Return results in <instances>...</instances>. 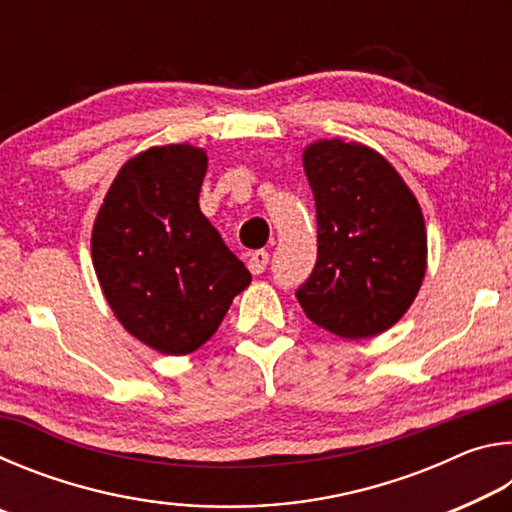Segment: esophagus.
<instances>
[{
  "label": "esophagus",
  "mask_w": 512,
  "mask_h": 512,
  "mask_svg": "<svg viewBox=\"0 0 512 512\" xmlns=\"http://www.w3.org/2000/svg\"><path fill=\"white\" fill-rule=\"evenodd\" d=\"M268 259H271V255H268L266 250H255V253L248 257V268H250V273H253V275L264 273V271H266V266H268Z\"/></svg>",
  "instance_id": "obj_1"
}]
</instances>
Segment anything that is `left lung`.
<instances>
[{
	"label": "left lung",
	"instance_id": "left-lung-1",
	"mask_svg": "<svg viewBox=\"0 0 512 512\" xmlns=\"http://www.w3.org/2000/svg\"><path fill=\"white\" fill-rule=\"evenodd\" d=\"M302 164L316 201L318 257L296 291L300 307L343 339L386 332L411 307L427 271L420 203L370 146L318 140Z\"/></svg>",
	"mask_w": 512,
	"mask_h": 512
}]
</instances>
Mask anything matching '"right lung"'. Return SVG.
Returning <instances> with one entry per match:
<instances>
[{"label": "right lung", "instance_id": "add662e5", "mask_svg": "<svg viewBox=\"0 0 512 512\" xmlns=\"http://www.w3.org/2000/svg\"><path fill=\"white\" fill-rule=\"evenodd\" d=\"M207 155L192 144L137 153L112 180L92 228V264L128 334L189 354L219 329L250 280L198 207Z\"/></svg>", "mask_w": 512, "mask_h": 512}]
</instances>
